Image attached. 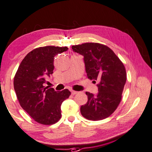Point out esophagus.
<instances>
[{
  "label": "esophagus",
  "mask_w": 152,
  "mask_h": 152,
  "mask_svg": "<svg viewBox=\"0 0 152 152\" xmlns=\"http://www.w3.org/2000/svg\"><path fill=\"white\" fill-rule=\"evenodd\" d=\"M71 92H72V95H75V94H76L77 93H78V91H76L72 90V91H71Z\"/></svg>",
  "instance_id": "34e87169"
}]
</instances>
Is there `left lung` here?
<instances>
[{
	"label": "left lung",
	"instance_id": "obj_1",
	"mask_svg": "<svg viewBox=\"0 0 152 152\" xmlns=\"http://www.w3.org/2000/svg\"><path fill=\"white\" fill-rule=\"evenodd\" d=\"M72 48L84 56L87 78L99 81L96 94L86 92L88 100L80 107L81 114L90 121L107 118L121 102L127 79L125 66L115 53L104 45L86 42L73 45Z\"/></svg>",
	"mask_w": 152,
	"mask_h": 152
}]
</instances>
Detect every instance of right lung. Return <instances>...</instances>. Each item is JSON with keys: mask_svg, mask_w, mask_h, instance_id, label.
Listing matches in <instances>:
<instances>
[{"mask_svg": "<svg viewBox=\"0 0 152 152\" xmlns=\"http://www.w3.org/2000/svg\"><path fill=\"white\" fill-rule=\"evenodd\" d=\"M67 47L45 46L33 50L19 65L14 78V87L21 107L37 123L50 125L61 118V105L71 95L65 89L56 91L45 86L46 78L54 70L56 56Z\"/></svg>", "mask_w": 152, "mask_h": 152, "instance_id": "obj_1", "label": "right lung"}]
</instances>
